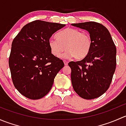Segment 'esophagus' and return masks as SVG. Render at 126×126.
<instances>
[{
	"instance_id": "34e87169",
	"label": "esophagus",
	"mask_w": 126,
	"mask_h": 126,
	"mask_svg": "<svg viewBox=\"0 0 126 126\" xmlns=\"http://www.w3.org/2000/svg\"><path fill=\"white\" fill-rule=\"evenodd\" d=\"M63 62H64V65H65V66H67V65H68V62H67V61H66V60H63Z\"/></svg>"
}]
</instances>
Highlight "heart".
I'll use <instances>...</instances> for the list:
<instances>
[{
	"instance_id": "obj_1",
	"label": "heart",
	"mask_w": 126,
	"mask_h": 126,
	"mask_svg": "<svg viewBox=\"0 0 126 126\" xmlns=\"http://www.w3.org/2000/svg\"><path fill=\"white\" fill-rule=\"evenodd\" d=\"M57 39L50 38L48 46L53 55L59 57L66 48L67 50L61 57L64 58L74 57L82 60L88 55L93 46L92 38L88 33L69 27L56 34Z\"/></svg>"
}]
</instances>
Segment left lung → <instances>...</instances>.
Returning <instances> with one entry per match:
<instances>
[{"instance_id": "1", "label": "left lung", "mask_w": 126, "mask_h": 126, "mask_svg": "<svg viewBox=\"0 0 126 126\" xmlns=\"http://www.w3.org/2000/svg\"><path fill=\"white\" fill-rule=\"evenodd\" d=\"M71 25L87 30L93 40L85 58L68 63L72 87L85 99L97 98L106 92L112 80L116 65V46L108 29L101 24L91 21Z\"/></svg>"}]
</instances>
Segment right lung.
Segmentation results:
<instances>
[{"label":"right lung","instance_id":"add662e5","mask_svg":"<svg viewBox=\"0 0 126 126\" xmlns=\"http://www.w3.org/2000/svg\"><path fill=\"white\" fill-rule=\"evenodd\" d=\"M65 24L36 20L22 27L11 44L9 67L15 87L25 97L39 99L47 94L64 63L53 55L48 40Z\"/></svg>","mask_w":126,"mask_h":126}]
</instances>
